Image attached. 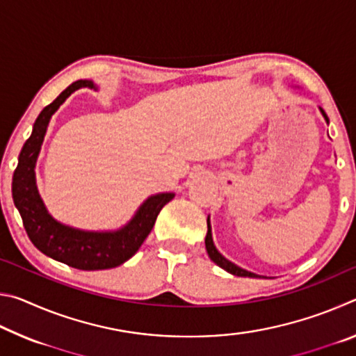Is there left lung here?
Here are the masks:
<instances>
[{
    "mask_svg": "<svg viewBox=\"0 0 356 356\" xmlns=\"http://www.w3.org/2000/svg\"><path fill=\"white\" fill-rule=\"evenodd\" d=\"M321 113H322V116L325 118V120H327V124H328V116L327 114H325V111L322 110L321 108ZM206 250H207V254H209V257L212 259V261L218 265V267H221L222 270H226V272H229L231 275H236V276H248V278H256V276H259V275H256V273H251V272H248V270H243V268H240L238 265H236V264H232L231 261H227V259L222 256V254H220V251L215 248V245H213V238H212V227H210V220L207 218V236H206Z\"/></svg>",
    "mask_w": 356,
    "mask_h": 356,
    "instance_id": "1",
    "label": "left lung"
}]
</instances>
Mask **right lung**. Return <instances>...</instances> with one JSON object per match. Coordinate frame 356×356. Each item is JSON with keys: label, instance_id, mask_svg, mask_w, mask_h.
Segmentation results:
<instances>
[{"label": "right lung", "instance_id": "right-lung-1", "mask_svg": "<svg viewBox=\"0 0 356 356\" xmlns=\"http://www.w3.org/2000/svg\"><path fill=\"white\" fill-rule=\"evenodd\" d=\"M80 88L92 89L95 84L89 80L72 83L35 119L33 134L23 144L19 165L12 177V197L29 240L45 256L78 270H106L129 261L140 250L152 231L160 210L172 200L174 193H159L147 197L134 218L118 231H81L63 225L48 213L35 185V161L51 116Z\"/></svg>", "mask_w": 356, "mask_h": 356}]
</instances>
